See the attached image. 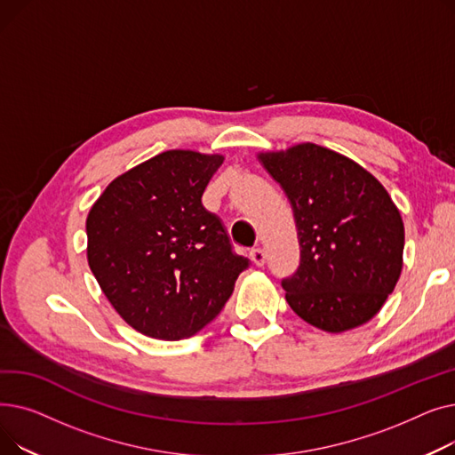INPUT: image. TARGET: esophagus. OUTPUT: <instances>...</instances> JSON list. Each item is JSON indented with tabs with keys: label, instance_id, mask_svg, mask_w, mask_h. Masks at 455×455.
Wrapping results in <instances>:
<instances>
[{
	"label": "esophagus",
	"instance_id": "1",
	"mask_svg": "<svg viewBox=\"0 0 455 455\" xmlns=\"http://www.w3.org/2000/svg\"><path fill=\"white\" fill-rule=\"evenodd\" d=\"M251 259H252V264L256 267H264V264H266V251L264 249H252L251 251Z\"/></svg>",
	"mask_w": 455,
	"mask_h": 455
}]
</instances>
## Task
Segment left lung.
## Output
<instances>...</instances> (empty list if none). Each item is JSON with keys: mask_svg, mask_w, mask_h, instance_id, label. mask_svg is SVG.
Returning a JSON list of instances; mask_svg holds the SVG:
<instances>
[{"mask_svg": "<svg viewBox=\"0 0 455 455\" xmlns=\"http://www.w3.org/2000/svg\"><path fill=\"white\" fill-rule=\"evenodd\" d=\"M293 208L300 266L282 282L293 312L328 333L369 323L403 266V221L387 189L312 141L256 155Z\"/></svg>", "mask_w": 455, "mask_h": 455, "instance_id": "left-lung-1", "label": "left lung"}]
</instances>
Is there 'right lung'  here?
I'll return each mask as SVG.
<instances>
[{
  "label": "right lung",
  "instance_id": "right-lung-1",
  "mask_svg": "<svg viewBox=\"0 0 455 455\" xmlns=\"http://www.w3.org/2000/svg\"><path fill=\"white\" fill-rule=\"evenodd\" d=\"M225 156L164 151L116 177L86 218V258L129 326L153 339L191 338L220 315L247 259L201 203Z\"/></svg>",
  "mask_w": 455,
  "mask_h": 455
}]
</instances>
